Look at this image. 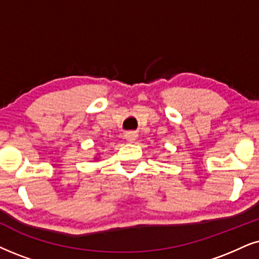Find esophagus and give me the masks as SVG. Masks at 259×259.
<instances>
[{
  "label": "esophagus",
  "instance_id": "34e87169",
  "mask_svg": "<svg viewBox=\"0 0 259 259\" xmlns=\"http://www.w3.org/2000/svg\"><path fill=\"white\" fill-rule=\"evenodd\" d=\"M124 137H125V140L127 141V142H134V141H136L137 139V135L135 133H126L125 135H124Z\"/></svg>",
  "mask_w": 259,
  "mask_h": 259
}]
</instances>
